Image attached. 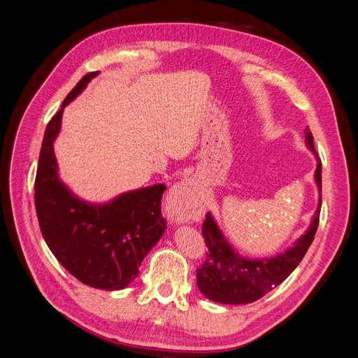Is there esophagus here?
Here are the masks:
<instances>
[{"label": "esophagus", "instance_id": "esophagus-1", "mask_svg": "<svg viewBox=\"0 0 358 358\" xmlns=\"http://www.w3.org/2000/svg\"><path fill=\"white\" fill-rule=\"evenodd\" d=\"M171 203V220L180 224L191 220L196 209V196L189 182H180V185L175 187L170 196Z\"/></svg>", "mask_w": 358, "mask_h": 358}]
</instances>
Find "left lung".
Instances as JSON below:
<instances>
[{
	"label": "left lung",
	"mask_w": 358,
	"mask_h": 358,
	"mask_svg": "<svg viewBox=\"0 0 358 358\" xmlns=\"http://www.w3.org/2000/svg\"><path fill=\"white\" fill-rule=\"evenodd\" d=\"M308 149L317 158L315 183L318 188V206L312 216L309 229L284 252L270 258H249L233 249L216 224L213 215L208 212L203 222V237L209 254L204 264L197 270V287L212 301L224 305H246L266 296L292 273L309 249L317 233L321 210V159L313 146V136L305 129Z\"/></svg>",
	"instance_id": "left-lung-1"
}]
</instances>
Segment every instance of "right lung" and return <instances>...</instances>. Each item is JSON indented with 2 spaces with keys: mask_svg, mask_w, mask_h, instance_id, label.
<instances>
[{
  "mask_svg": "<svg viewBox=\"0 0 358 358\" xmlns=\"http://www.w3.org/2000/svg\"><path fill=\"white\" fill-rule=\"evenodd\" d=\"M96 74L83 76L48 124L36 176V210L41 234L64 268L85 285L115 291L137 278L138 266L167 229L161 216L166 185L157 183L122 192L107 203H90L59 179L53 143L62 112Z\"/></svg>",
  "mask_w": 358,
  "mask_h": 358,
  "instance_id": "1",
  "label": "right lung"
}]
</instances>
